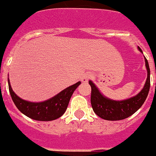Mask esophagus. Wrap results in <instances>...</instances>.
Returning a JSON list of instances; mask_svg holds the SVG:
<instances>
[{"mask_svg":"<svg viewBox=\"0 0 156 156\" xmlns=\"http://www.w3.org/2000/svg\"><path fill=\"white\" fill-rule=\"evenodd\" d=\"M91 76L92 75L90 73H89L83 74V75L82 76V77H81V81L83 83H87L88 80H89V79L91 78Z\"/></svg>","mask_w":156,"mask_h":156,"instance_id":"obj_1","label":"esophagus"}]
</instances>
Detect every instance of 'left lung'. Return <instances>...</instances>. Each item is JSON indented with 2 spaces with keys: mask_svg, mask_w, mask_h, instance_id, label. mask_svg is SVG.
I'll return each mask as SVG.
<instances>
[{
  "mask_svg": "<svg viewBox=\"0 0 156 156\" xmlns=\"http://www.w3.org/2000/svg\"><path fill=\"white\" fill-rule=\"evenodd\" d=\"M140 52L141 49L138 47ZM145 66L148 72L147 80L144 87L136 96L122 101H114L105 97L99 91L98 87L91 80L89 84L91 87V102L92 108L96 115L101 119L106 120H121L133 115L141 107L145 101L150 89V69L148 60L144 57Z\"/></svg>",
  "mask_w": 156,
  "mask_h": 156,
  "instance_id": "obj_1",
  "label": "left lung"
}]
</instances>
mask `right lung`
<instances>
[{
	"mask_svg": "<svg viewBox=\"0 0 156 156\" xmlns=\"http://www.w3.org/2000/svg\"><path fill=\"white\" fill-rule=\"evenodd\" d=\"M8 82L11 97L18 109L30 119L38 121H51L61 117L68 107L74 90L81 83L79 81L43 102H30L17 96L12 90L8 78Z\"/></svg>",
	"mask_w": 156,
	"mask_h": 156,
	"instance_id": "1",
	"label": "right lung"
}]
</instances>
